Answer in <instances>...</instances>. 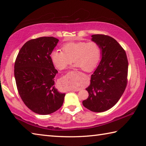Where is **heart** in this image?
I'll use <instances>...</instances> for the list:
<instances>
[{
  "instance_id": "1",
  "label": "heart",
  "mask_w": 146,
  "mask_h": 146,
  "mask_svg": "<svg viewBox=\"0 0 146 146\" xmlns=\"http://www.w3.org/2000/svg\"><path fill=\"white\" fill-rule=\"evenodd\" d=\"M62 49L50 52L53 64L59 70H63L73 62L74 68H82L85 71H91L96 67L101 58V50L95 42H72L62 45Z\"/></svg>"
}]
</instances>
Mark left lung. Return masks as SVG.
I'll return each instance as SVG.
<instances>
[{"mask_svg":"<svg viewBox=\"0 0 146 146\" xmlns=\"http://www.w3.org/2000/svg\"><path fill=\"white\" fill-rule=\"evenodd\" d=\"M92 41L101 50V62L91 75L86 90L88 97L84 106L101 113L113 107L120 99L127 84L128 60L123 48L115 39L105 35H92Z\"/></svg>","mask_w":146,"mask_h":146,"instance_id":"8db88e82","label":"left lung"}]
</instances>
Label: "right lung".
<instances>
[{
    "label": "right lung",
    "instance_id": "1",
    "mask_svg": "<svg viewBox=\"0 0 146 146\" xmlns=\"http://www.w3.org/2000/svg\"><path fill=\"white\" fill-rule=\"evenodd\" d=\"M59 40L43 36L28 41L20 49L14 64L17 88L25 104L34 113L46 115L62 106L64 93L54 86L58 73L50 58Z\"/></svg>",
    "mask_w": 146,
    "mask_h": 146
}]
</instances>
